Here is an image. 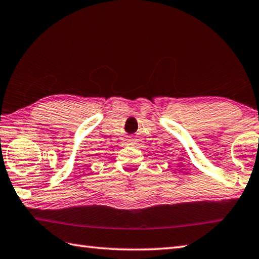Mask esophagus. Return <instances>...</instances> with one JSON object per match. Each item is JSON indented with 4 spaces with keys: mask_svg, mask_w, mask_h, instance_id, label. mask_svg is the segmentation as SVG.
<instances>
[{
    "mask_svg": "<svg viewBox=\"0 0 259 259\" xmlns=\"http://www.w3.org/2000/svg\"><path fill=\"white\" fill-rule=\"evenodd\" d=\"M132 141H133V140H132ZM131 144H134V143H133V142H131Z\"/></svg>",
    "mask_w": 259,
    "mask_h": 259,
    "instance_id": "obj_1",
    "label": "esophagus"
}]
</instances>
